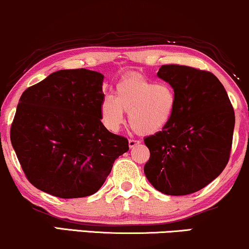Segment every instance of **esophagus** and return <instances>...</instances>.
Instances as JSON below:
<instances>
[{"instance_id": "1", "label": "esophagus", "mask_w": 249, "mask_h": 249, "mask_svg": "<svg viewBox=\"0 0 249 249\" xmlns=\"http://www.w3.org/2000/svg\"><path fill=\"white\" fill-rule=\"evenodd\" d=\"M141 142V141L139 140H134V139H130L128 140V146H130V148H133L137 146V144H139Z\"/></svg>"}]
</instances>
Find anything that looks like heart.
<instances>
[{
	"label": "heart",
	"instance_id": "b5f03b06",
	"mask_svg": "<svg viewBox=\"0 0 249 249\" xmlns=\"http://www.w3.org/2000/svg\"><path fill=\"white\" fill-rule=\"evenodd\" d=\"M176 108L174 89L166 84H155L132 73L116 85V97L106 96L100 107L103 124L117 131L128 114L130 125L135 133L155 134L171 121Z\"/></svg>",
	"mask_w": 249,
	"mask_h": 249
}]
</instances>
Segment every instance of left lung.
Returning a JSON list of instances; mask_svg holds the SVG:
<instances>
[{
  "mask_svg": "<svg viewBox=\"0 0 249 249\" xmlns=\"http://www.w3.org/2000/svg\"><path fill=\"white\" fill-rule=\"evenodd\" d=\"M157 75L174 88L176 108L162 131L144 138L150 152L144 175L162 193L192 194L218 177L228 164L233 107L212 72L168 64Z\"/></svg>",
  "mask_w": 249,
  "mask_h": 249,
  "instance_id": "8db88e82",
  "label": "left lung"
}]
</instances>
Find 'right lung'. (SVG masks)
I'll return each instance as SVG.
<instances>
[{"instance_id": "add662e5", "label": "right lung", "mask_w": 249, "mask_h": 249, "mask_svg": "<svg viewBox=\"0 0 249 249\" xmlns=\"http://www.w3.org/2000/svg\"><path fill=\"white\" fill-rule=\"evenodd\" d=\"M103 74L59 70L21 94L10 139L27 180L40 191L74 199L96 193L126 138L101 122Z\"/></svg>"}]
</instances>
